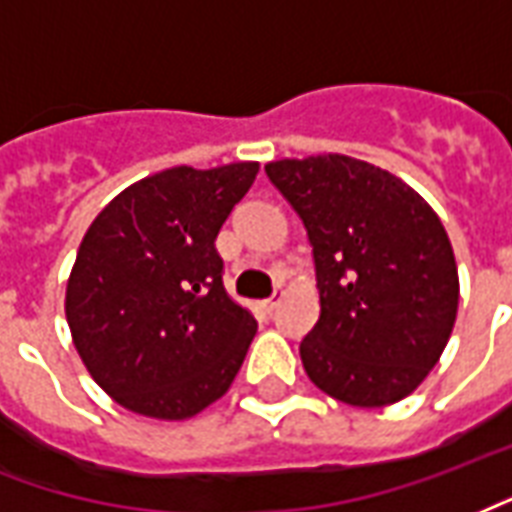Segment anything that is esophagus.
<instances>
[{
  "instance_id": "obj_1",
  "label": "esophagus",
  "mask_w": 512,
  "mask_h": 512,
  "mask_svg": "<svg viewBox=\"0 0 512 512\" xmlns=\"http://www.w3.org/2000/svg\"><path fill=\"white\" fill-rule=\"evenodd\" d=\"M282 295H285V290H276V293L271 295V298H266V301H260V309H263V312H266V314H271L276 309V306H279V301H282Z\"/></svg>"
}]
</instances>
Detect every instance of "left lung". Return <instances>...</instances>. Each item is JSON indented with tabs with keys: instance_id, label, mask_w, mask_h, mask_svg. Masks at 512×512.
<instances>
[{
	"instance_id": "8db88e82",
	"label": "left lung",
	"mask_w": 512,
	"mask_h": 512,
	"mask_svg": "<svg viewBox=\"0 0 512 512\" xmlns=\"http://www.w3.org/2000/svg\"><path fill=\"white\" fill-rule=\"evenodd\" d=\"M312 244L320 320L301 342L309 380L352 407L410 396L458 309L453 246L418 192L344 154L268 162Z\"/></svg>"
}]
</instances>
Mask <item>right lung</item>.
<instances>
[{
  "instance_id": "right-lung-1",
  "label": "right lung",
  "mask_w": 512,
  "mask_h": 512,
  "mask_svg": "<svg viewBox=\"0 0 512 512\" xmlns=\"http://www.w3.org/2000/svg\"><path fill=\"white\" fill-rule=\"evenodd\" d=\"M260 165L162 170L102 208L67 282L75 350L121 407L184 420L225 396L257 323L222 285L219 227Z\"/></svg>"
}]
</instances>
